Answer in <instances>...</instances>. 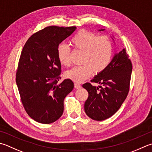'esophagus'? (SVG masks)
<instances>
[{"instance_id": "1", "label": "esophagus", "mask_w": 152, "mask_h": 152, "mask_svg": "<svg viewBox=\"0 0 152 152\" xmlns=\"http://www.w3.org/2000/svg\"><path fill=\"white\" fill-rule=\"evenodd\" d=\"M81 87H82L81 85L78 84V83H75V84H74V88H76V89H79V88H80Z\"/></svg>"}]
</instances>
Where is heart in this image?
<instances>
[{
	"label": "heart",
	"instance_id": "heart-1",
	"mask_svg": "<svg viewBox=\"0 0 152 152\" xmlns=\"http://www.w3.org/2000/svg\"><path fill=\"white\" fill-rule=\"evenodd\" d=\"M70 42L74 49L83 51L82 62L84 64L74 66L66 73V78L74 82H84L94 70L96 72H102L111 61L113 45L107 35L97 37L93 32L82 29L74 35ZM56 54L61 64H70V49L66 45H59Z\"/></svg>",
	"mask_w": 152,
	"mask_h": 152
}]
</instances>
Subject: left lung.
<instances>
[{"instance_id": "left-lung-1", "label": "left lung", "mask_w": 152, "mask_h": 152, "mask_svg": "<svg viewBox=\"0 0 152 152\" xmlns=\"http://www.w3.org/2000/svg\"><path fill=\"white\" fill-rule=\"evenodd\" d=\"M132 70V62L123 49L115 55L105 69L91 80L99 83V88L89 82L83 84L82 87L89 94L84 104L85 112L89 117L95 121H103L119 109L129 94Z\"/></svg>"}]
</instances>
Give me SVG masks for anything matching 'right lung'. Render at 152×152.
<instances>
[{
    "label": "right lung",
    "instance_id": "right-lung-1",
    "mask_svg": "<svg viewBox=\"0 0 152 152\" xmlns=\"http://www.w3.org/2000/svg\"><path fill=\"white\" fill-rule=\"evenodd\" d=\"M76 27L49 26L33 34L21 53L16 84L28 115L42 124L54 123L64 111V99L73 90L74 83L61 79V65L56 50Z\"/></svg>",
    "mask_w": 152,
    "mask_h": 152
}]
</instances>
